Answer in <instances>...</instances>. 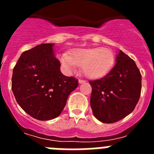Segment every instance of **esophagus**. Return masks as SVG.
<instances>
[{
	"instance_id": "1",
	"label": "esophagus",
	"mask_w": 154,
	"mask_h": 154,
	"mask_svg": "<svg viewBox=\"0 0 154 154\" xmlns=\"http://www.w3.org/2000/svg\"><path fill=\"white\" fill-rule=\"evenodd\" d=\"M79 82L80 84L85 83V80H83V79H79Z\"/></svg>"
}]
</instances>
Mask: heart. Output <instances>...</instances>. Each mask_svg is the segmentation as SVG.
Here are the masks:
<instances>
[{
	"label": "heart",
	"instance_id": "heart-1",
	"mask_svg": "<svg viewBox=\"0 0 154 154\" xmlns=\"http://www.w3.org/2000/svg\"><path fill=\"white\" fill-rule=\"evenodd\" d=\"M60 61L67 72L75 71L80 66L86 77L97 79L106 75L112 70L115 64V55L106 48H78L72 51V55L63 53Z\"/></svg>",
	"mask_w": 154,
	"mask_h": 154
}]
</instances>
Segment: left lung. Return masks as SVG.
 Masks as SVG:
<instances>
[{"instance_id":"8db88e82","label":"left lung","mask_w":154,"mask_h":154,"mask_svg":"<svg viewBox=\"0 0 154 154\" xmlns=\"http://www.w3.org/2000/svg\"><path fill=\"white\" fill-rule=\"evenodd\" d=\"M116 62L106 75L89 81L91 108L102 123H116L126 117L135 109L140 96L142 77L135 62L122 51Z\"/></svg>"}]
</instances>
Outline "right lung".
<instances>
[{
	"label": "right lung",
	"instance_id": "1",
	"mask_svg": "<svg viewBox=\"0 0 154 154\" xmlns=\"http://www.w3.org/2000/svg\"><path fill=\"white\" fill-rule=\"evenodd\" d=\"M55 44H42L21 54L13 69L11 89L24 112L38 120L58 117L78 79L61 72Z\"/></svg>",
	"mask_w": 154,
	"mask_h": 154
}]
</instances>
